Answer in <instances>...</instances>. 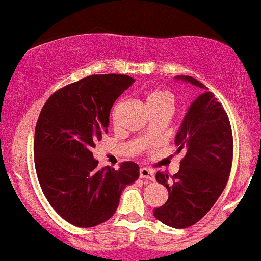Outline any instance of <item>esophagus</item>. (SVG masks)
Listing matches in <instances>:
<instances>
[{"instance_id":"34e87169","label":"esophagus","mask_w":261,"mask_h":261,"mask_svg":"<svg viewBox=\"0 0 261 261\" xmlns=\"http://www.w3.org/2000/svg\"><path fill=\"white\" fill-rule=\"evenodd\" d=\"M139 176H141V178L148 179V180H153L154 173L153 170L148 169V168H141V169H139Z\"/></svg>"}]
</instances>
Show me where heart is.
I'll list each match as a JSON object with an SVG mask.
<instances>
[{
    "label": "heart",
    "instance_id": "obj_1",
    "mask_svg": "<svg viewBox=\"0 0 261 261\" xmlns=\"http://www.w3.org/2000/svg\"><path fill=\"white\" fill-rule=\"evenodd\" d=\"M147 105L148 107L152 109V112L163 111V109H168V111H174V97L169 92L163 91V89H154L147 96ZM117 107L112 112L113 118L116 117Z\"/></svg>",
    "mask_w": 261,
    "mask_h": 261
}]
</instances>
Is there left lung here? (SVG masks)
Returning a JSON list of instances; mask_svg holds the SVG:
<instances>
[{"mask_svg":"<svg viewBox=\"0 0 261 261\" xmlns=\"http://www.w3.org/2000/svg\"><path fill=\"white\" fill-rule=\"evenodd\" d=\"M178 78L206 88L190 75ZM175 144L178 152L184 149L186 154L176 174H155L169 197L153 214L165 225L184 229L198 223L212 209L230 175L234 150L230 120L212 92L200 94L190 106L175 136Z\"/></svg>","mask_w":261,"mask_h":261,"instance_id":"8db88e82","label":"left lung"}]
</instances>
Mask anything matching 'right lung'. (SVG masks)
Masks as SVG:
<instances>
[{
	"label": "right lung",
	"instance_id": "1",
	"mask_svg": "<svg viewBox=\"0 0 261 261\" xmlns=\"http://www.w3.org/2000/svg\"><path fill=\"white\" fill-rule=\"evenodd\" d=\"M134 80L93 74L56 91L42 108L35 130V167L44 197L64 220L80 228L105 223L120 193L139 176V165L98 169L92 149L108 132L114 100Z\"/></svg>",
	"mask_w": 261,
	"mask_h": 261
}]
</instances>
